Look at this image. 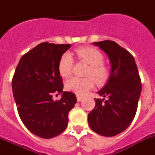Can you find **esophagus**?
Instances as JSON below:
<instances>
[{"instance_id":"34e87169","label":"esophagus","mask_w":155,"mask_h":155,"mask_svg":"<svg viewBox=\"0 0 155 155\" xmlns=\"http://www.w3.org/2000/svg\"><path fill=\"white\" fill-rule=\"evenodd\" d=\"M81 100H82V97H80V96H77V101H78L80 102Z\"/></svg>"}]
</instances>
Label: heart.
<instances>
[{
  "label": "heart",
  "instance_id": "obj_1",
  "mask_svg": "<svg viewBox=\"0 0 155 155\" xmlns=\"http://www.w3.org/2000/svg\"><path fill=\"white\" fill-rule=\"evenodd\" d=\"M77 55L81 60L86 62L89 67L86 72L87 78H72L65 83V87L68 91L77 95H85V93L94 87V79L99 84L105 81L108 78L109 71L108 67L103 63L104 58L99 50L94 47H81L76 51ZM74 67V59L69 52L64 53L58 62V72L63 78H68L71 75Z\"/></svg>",
  "mask_w": 155,
  "mask_h": 155
}]
</instances>
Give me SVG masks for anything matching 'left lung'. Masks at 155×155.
Masks as SVG:
<instances>
[{"mask_svg": "<svg viewBox=\"0 0 155 155\" xmlns=\"http://www.w3.org/2000/svg\"><path fill=\"white\" fill-rule=\"evenodd\" d=\"M93 44L107 54L111 70L107 82L97 92L104 98L95 99V108L88 115V122L93 131L112 137L132 122L141 94V80L135 58L127 50L110 40Z\"/></svg>", "mask_w": 155, "mask_h": 155, "instance_id": "1", "label": "left lung"}]
</instances>
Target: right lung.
<instances>
[{"instance_id": "1", "label": "right lung", "mask_w": 155, "mask_h": 155, "mask_svg": "<svg viewBox=\"0 0 155 155\" xmlns=\"http://www.w3.org/2000/svg\"><path fill=\"white\" fill-rule=\"evenodd\" d=\"M70 44L39 43L20 58L12 88L18 113L24 124L34 135L51 139L68 125V114L77 102L71 92H63L58 72L61 56ZM62 94L59 101L54 94Z\"/></svg>"}]
</instances>
